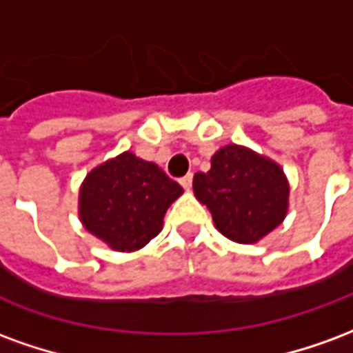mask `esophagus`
<instances>
[{
    "label": "esophagus",
    "mask_w": 353,
    "mask_h": 353,
    "mask_svg": "<svg viewBox=\"0 0 353 353\" xmlns=\"http://www.w3.org/2000/svg\"><path fill=\"white\" fill-rule=\"evenodd\" d=\"M179 183H181V187H183L185 191H189L192 185V174H187V176L181 177V179H179Z\"/></svg>",
    "instance_id": "esophagus-1"
}]
</instances>
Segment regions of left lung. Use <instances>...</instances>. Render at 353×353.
Returning a JSON list of instances; mask_svg holds the SVG:
<instances>
[{
	"mask_svg": "<svg viewBox=\"0 0 353 353\" xmlns=\"http://www.w3.org/2000/svg\"><path fill=\"white\" fill-rule=\"evenodd\" d=\"M192 191L212 212L217 230L238 244L259 242L288 214L289 183L283 170L234 143L212 157L210 172L194 174Z\"/></svg>",
	"mask_w": 353,
	"mask_h": 353,
	"instance_id": "1",
	"label": "left lung"
}]
</instances>
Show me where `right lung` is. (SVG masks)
Instances as JSON below:
<instances>
[{
	"instance_id": "add662e5",
	"label": "right lung",
	"mask_w": 353,
	"mask_h": 353,
	"mask_svg": "<svg viewBox=\"0 0 353 353\" xmlns=\"http://www.w3.org/2000/svg\"><path fill=\"white\" fill-rule=\"evenodd\" d=\"M181 185L154 162L126 151L94 168L81 185L79 217L85 229L117 252H136L162 230Z\"/></svg>"
}]
</instances>
